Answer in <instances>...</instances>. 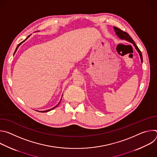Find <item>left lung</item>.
<instances>
[{"instance_id": "obj_1", "label": "left lung", "mask_w": 157, "mask_h": 157, "mask_svg": "<svg viewBox=\"0 0 157 157\" xmlns=\"http://www.w3.org/2000/svg\"><path fill=\"white\" fill-rule=\"evenodd\" d=\"M114 29L115 32L116 33L117 36H118L119 38H121V39H122V40H127V41H128L132 43L133 44V46L135 47L136 49L137 50V52H139V55H140V59H141V61H142H142H143V58H142V53H141L140 50H139V48H138V47L137 46V44L135 43V42H134V41H133V39L132 38V37H131L127 32L122 31V30H121L120 29H119V28H117V27H114Z\"/></svg>"}]
</instances>
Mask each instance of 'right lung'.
I'll list each match as a JSON object with an SVG mask.
<instances>
[{"instance_id": "right-lung-1", "label": "right lung", "mask_w": 157, "mask_h": 157, "mask_svg": "<svg viewBox=\"0 0 157 157\" xmlns=\"http://www.w3.org/2000/svg\"><path fill=\"white\" fill-rule=\"evenodd\" d=\"M30 36V35H29V36H27V38H26V39H25V40H24V41H21V43H19V44H18V45H17V48H16V49H15V52H14V54H13V55H15V52H17V49H18V47H19V46H20V44H21V43H23V42H24V41H25V40H27V38H29V36ZM61 102V101H59V102ZM59 103H58V104H59ZM58 105H56V106H55V107H53V108H52V109H48V110H44V111H38V110H36V111H38V112H40V113H45V112H48V111H50V110H52V109H55V107H57V106H58Z\"/></svg>"}]
</instances>
